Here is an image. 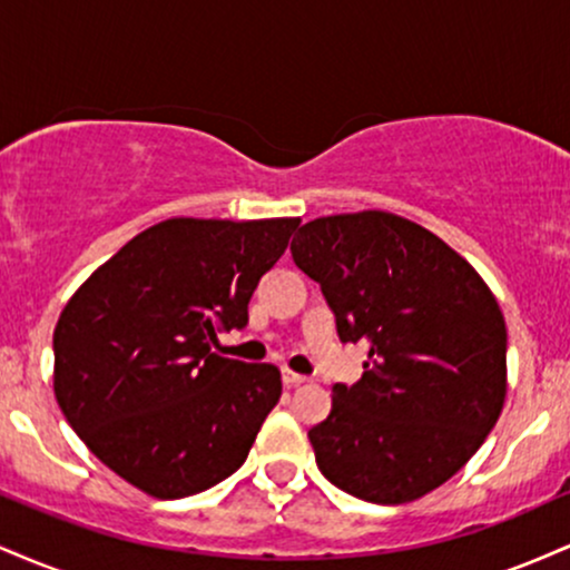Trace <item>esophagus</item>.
I'll return each instance as SVG.
<instances>
[{
	"label": "esophagus",
	"mask_w": 570,
	"mask_h": 570,
	"mask_svg": "<svg viewBox=\"0 0 570 570\" xmlns=\"http://www.w3.org/2000/svg\"><path fill=\"white\" fill-rule=\"evenodd\" d=\"M305 383H311V377L297 375V372H292V370H284V385H286V389H294V385H305Z\"/></svg>",
	"instance_id": "34e87169"
}]
</instances>
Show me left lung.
<instances>
[{
  "instance_id": "1",
  "label": "left lung",
  "mask_w": 570,
  "mask_h": 570,
  "mask_svg": "<svg viewBox=\"0 0 570 570\" xmlns=\"http://www.w3.org/2000/svg\"><path fill=\"white\" fill-rule=\"evenodd\" d=\"M322 286L343 343H367L364 372L332 389L307 431L332 485L410 503L448 482L485 442L507 399V324L455 248L391 212L318 217L292 240Z\"/></svg>"
}]
</instances>
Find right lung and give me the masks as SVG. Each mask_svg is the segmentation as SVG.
Instances as JSON below:
<instances>
[{
	"instance_id": "add662e5",
	"label": "right lung",
	"mask_w": 570,
	"mask_h": 570,
	"mask_svg": "<svg viewBox=\"0 0 570 570\" xmlns=\"http://www.w3.org/2000/svg\"><path fill=\"white\" fill-rule=\"evenodd\" d=\"M297 217H174L130 238L69 297L53 332V391L104 466L153 499H185L246 461L281 399L273 364L212 353Z\"/></svg>"
}]
</instances>
